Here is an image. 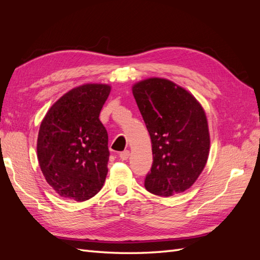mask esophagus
I'll return each mask as SVG.
<instances>
[{
    "instance_id": "1",
    "label": "esophagus",
    "mask_w": 260,
    "mask_h": 260,
    "mask_svg": "<svg viewBox=\"0 0 260 260\" xmlns=\"http://www.w3.org/2000/svg\"><path fill=\"white\" fill-rule=\"evenodd\" d=\"M129 155H130L129 151H127V149H125V151H123V152H121V153L119 154V157H120V159H122V160H127Z\"/></svg>"
}]
</instances>
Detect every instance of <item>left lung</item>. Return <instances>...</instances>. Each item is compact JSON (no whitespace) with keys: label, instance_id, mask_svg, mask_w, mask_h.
<instances>
[{"label":"left lung","instance_id":"left-lung-1","mask_svg":"<svg viewBox=\"0 0 260 260\" xmlns=\"http://www.w3.org/2000/svg\"><path fill=\"white\" fill-rule=\"evenodd\" d=\"M132 92L152 141L153 164L145 188L165 198L184 192L208 158L210 140L204 109L186 90L160 78L141 81Z\"/></svg>","mask_w":260,"mask_h":260}]
</instances>
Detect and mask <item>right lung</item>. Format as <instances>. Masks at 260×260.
<instances>
[{
    "label": "right lung",
    "mask_w": 260,
    "mask_h": 260,
    "mask_svg": "<svg viewBox=\"0 0 260 260\" xmlns=\"http://www.w3.org/2000/svg\"><path fill=\"white\" fill-rule=\"evenodd\" d=\"M111 86L84 84L67 92L46 113L38 136L42 174L61 198L83 202L103 186L108 135L100 113Z\"/></svg>",
    "instance_id": "1"
}]
</instances>
